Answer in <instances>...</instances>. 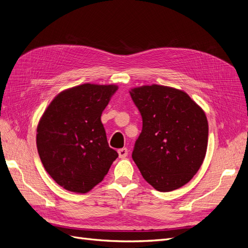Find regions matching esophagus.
Returning <instances> with one entry per match:
<instances>
[{
  "label": "esophagus",
  "mask_w": 248,
  "mask_h": 248,
  "mask_svg": "<svg viewBox=\"0 0 248 248\" xmlns=\"http://www.w3.org/2000/svg\"><path fill=\"white\" fill-rule=\"evenodd\" d=\"M118 153H119L120 158H125V157H126L127 155H128V150H127V148L119 149V150H118Z\"/></svg>",
  "instance_id": "1"
}]
</instances>
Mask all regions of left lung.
<instances>
[{"label":"left lung","instance_id":"1","mask_svg":"<svg viewBox=\"0 0 248 248\" xmlns=\"http://www.w3.org/2000/svg\"><path fill=\"white\" fill-rule=\"evenodd\" d=\"M142 118L132 159L146 181L168 192L188 183L205 159L208 120L182 90L161 85L130 89Z\"/></svg>","mask_w":248,"mask_h":248}]
</instances>
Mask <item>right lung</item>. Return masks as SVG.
I'll list each match as a JSON object with an SVG mask.
<instances>
[{
    "mask_svg": "<svg viewBox=\"0 0 248 248\" xmlns=\"http://www.w3.org/2000/svg\"><path fill=\"white\" fill-rule=\"evenodd\" d=\"M117 85L82 84L60 92L37 125L36 144L47 174L64 189L86 193L118 157L109 148L101 114Z\"/></svg>",
    "mask_w": 248,
    "mask_h": 248,
    "instance_id": "1",
    "label": "right lung"
}]
</instances>
